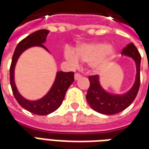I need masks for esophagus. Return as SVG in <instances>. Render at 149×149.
Wrapping results in <instances>:
<instances>
[{
    "label": "esophagus",
    "instance_id": "34e87169",
    "mask_svg": "<svg viewBox=\"0 0 149 149\" xmlns=\"http://www.w3.org/2000/svg\"><path fill=\"white\" fill-rule=\"evenodd\" d=\"M82 77V76L80 73H75L74 75V78H75V80L76 81H77V80H79L80 78H81Z\"/></svg>",
    "mask_w": 149,
    "mask_h": 149
}]
</instances>
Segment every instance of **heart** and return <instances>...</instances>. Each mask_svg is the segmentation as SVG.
Returning a JSON list of instances; mask_svg holds the SVG:
<instances>
[{
    "instance_id": "heart-1",
    "label": "heart",
    "mask_w": 149,
    "mask_h": 149,
    "mask_svg": "<svg viewBox=\"0 0 149 149\" xmlns=\"http://www.w3.org/2000/svg\"><path fill=\"white\" fill-rule=\"evenodd\" d=\"M115 56L116 49L104 42H85L77 46L75 52L69 48L64 52V56L70 63L75 65L79 64V61L89 63V68L94 72L102 71Z\"/></svg>"
}]
</instances>
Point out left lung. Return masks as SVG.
<instances>
[{
	"label": "left lung",
	"instance_id": "left-lung-1",
	"mask_svg": "<svg viewBox=\"0 0 149 149\" xmlns=\"http://www.w3.org/2000/svg\"><path fill=\"white\" fill-rule=\"evenodd\" d=\"M123 56L131 57L136 64V80L132 87L123 94H114L107 92L100 84L99 76L89 77L90 85L87 92L86 99L94 111L103 114H115L121 112L132 103L139 91L140 85V61L141 56L132 42L123 48Z\"/></svg>",
	"mask_w": 149,
	"mask_h": 149
}]
</instances>
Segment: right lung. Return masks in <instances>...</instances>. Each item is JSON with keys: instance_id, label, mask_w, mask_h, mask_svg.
<instances>
[{"instance_id": "obj_1", "label": "right lung", "mask_w": 149, "mask_h": 149, "mask_svg": "<svg viewBox=\"0 0 149 149\" xmlns=\"http://www.w3.org/2000/svg\"><path fill=\"white\" fill-rule=\"evenodd\" d=\"M49 32L50 31L47 30L42 29L35 31L22 39L15 48L9 69L10 85L17 102L26 111L38 115H47L56 111L63 102L68 89L74 81V72H57L55 81L49 91L42 98L35 101L26 99L21 95L17 89L16 84L14 81V69L18 58L22 52L32 47H40L48 52L43 43L46 42L47 36Z\"/></svg>"}]
</instances>
